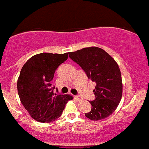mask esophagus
Segmentation results:
<instances>
[{
  "instance_id": "esophagus-1",
  "label": "esophagus",
  "mask_w": 149,
  "mask_h": 149,
  "mask_svg": "<svg viewBox=\"0 0 149 149\" xmlns=\"http://www.w3.org/2000/svg\"><path fill=\"white\" fill-rule=\"evenodd\" d=\"M74 97H75V98H76V99L78 100V101H81V100L82 99V98H81L80 95H75Z\"/></svg>"
}]
</instances>
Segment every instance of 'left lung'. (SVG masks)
<instances>
[{
	"label": "left lung",
	"instance_id": "1",
	"mask_svg": "<svg viewBox=\"0 0 149 149\" xmlns=\"http://www.w3.org/2000/svg\"><path fill=\"white\" fill-rule=\"evenodd\" d=\"M68 54L96 84L93 89L95 99L89 101L91 110L85 116L92 120L107 118L116 109L122 96L121 74L117 63L98 47L85 48Z\"/></svg>",
	"mask_w": 149,
	"mask_h": 149
}]
</instances>
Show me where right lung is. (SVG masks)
Returning a JSON list of instances; mask_svg holds the SVG:
<instances>
[{"instance_id":"1","label":"right lung","mask_w":149,"mask_h":149,"mask_svg":"<svg viewBox=\"0 0 149 149\" xmlns=\"http://www.w3.org/2000/svg\"><path fill=\"white\" fill-rule=\"evenodd\" d=\"M63 54L41 53L32 56L23 65L17 82L21 101L37 121L50 123L61 116L70 95L56 94L51 84L58 67L68 58Z\"/></svg>"}]
</instances>
